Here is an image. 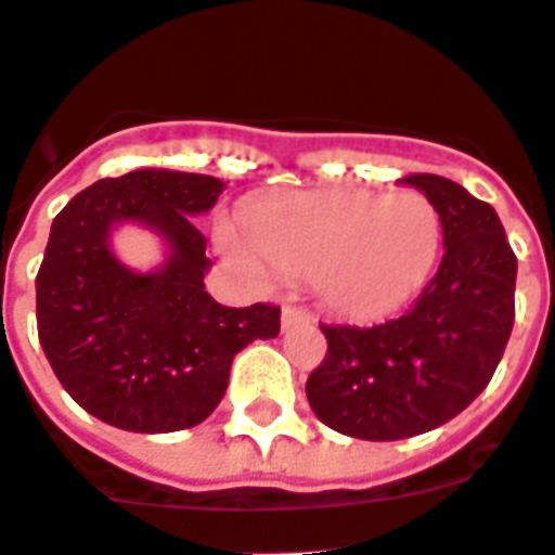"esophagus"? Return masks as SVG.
I'll return each mask as SVG.
<instances>
[{"instance_id": "obj_1", "label": "esophagus", "mask_w": 555, "mask_h": 555, "mask_svg": "<svg viewBox=\"0 0 555 555\" xmlns=\"http://www.w3.org/2000/svg\"><path fill=\"white\" fill-rule=\"evenodd\" d=\"M281 320H283V328H295V325H311L314 317H311L309 311L297 309V306H283Z\"/></svg>"}]
</instances>
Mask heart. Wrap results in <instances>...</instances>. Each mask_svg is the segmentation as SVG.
<instances>
[{
  "label": "heart",
  "instance_id": "heart-1",
  "mask_svg": "<svg viewBox=\"0 0 555 555\" xmlns=\"http://www.w3.org/2000/svg\"><path fill=\"white\" fill-rule=\"evenodd\" d=\"M246 235L278 272L314 283L334 314L376 323L404 309L433 274L440 216L418 191L283 193L249 210ZM227 249L260 267L235 235H227Z\"/></svg>",
  "mask_w": 555,
  "mask_h": 555
}]
</instances>
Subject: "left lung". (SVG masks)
I'll return each mask as SVG.
<instances>
[{
    "instance_id": "8db88e82",
    "label": "left lung",
    "mask_w": 555,
    "mask_h": 555,
    "mask_svg": "<svg viewBox=\"0 0 555 555\" xmlns=\"http://www.w3.org/2000/svg\"><path fill=\"white\" fill-rule=\"evenodd\" d=\"M440 216L443 258L396 320L320 325L325 359L306 396L336 433L401 440L463 413L489 387L514 328L516 255L494 207L435 173L406 177Z\"/></svg>"
}]
</instances>
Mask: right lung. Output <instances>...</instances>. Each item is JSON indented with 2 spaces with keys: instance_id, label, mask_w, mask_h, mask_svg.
Returning <instances> with one entry per match:
<instances>
[{
  "instance_id": "right-lung-1",
  "label": "right lung",
  "mask_w": 555,
  "mask_h": 555,
  "mask_svg": "<svg viewBox=\"0 0 555 555\" xmlns=\"http://www.w3.org/2000/svg\"><path fill=\"white\" fill-rule=\"evenodd\" d=\"M221 179L142 168L89 184L55 216L36 274L39 343L89 415L129 433H177L219 406L232 357L281 331V309H230L205 292L210 210ZM117 220H142L171 244L159 273L137 275L107 249Z\"/></svg>"
}]
</instances>
